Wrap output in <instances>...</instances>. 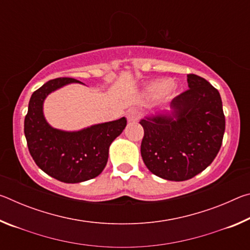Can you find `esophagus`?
I'll list each match as a JSON object with an SVG mask.
<instances>
[{
    "mask_svg": "<svg viewBox=\"0 0 250 250\" xmlns=\"http://www.w3.org/2000/svg\"><path fill=\"white\" fill-rule=\"evenodd\" d=\"M139 116H140V112H139L138 110L135 109V108L129 109L128 111H126V117H128V120H129V121H135V120H138Z\"/></svg>",
    "mask_w": 250,
    "mask_h": 250,
    "instance_id": "1",
    "label": "esophagus"
}]
</instances>
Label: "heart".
Instances as JSON below:
<instances>
[{
    "label": "heart",
    "mask_w": 250,
    "mask_h": 250,
    "mask_svg": "<svg viewBox=\"0 0 250 250\" xmlns=\"http://www.w3.org/2000/svg\"><path fill=\"white\" fill-rule=\"evenodd\" d=\"M173 88L174 87H173L170 79H159L156 80V82L152 83L149 86V88H147V90H149L151 95L160 96L164 94V92L167 94V92L172 91Z\"/></svg>",
    "instance_id": "1"
}]
</instances>
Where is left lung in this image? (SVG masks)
Wrapping results in <instances>:
<instances>
[{"label":"left lung","mask_w":250,"mask_h":250,"mask_svg":"<svg viewBox=\"0 0 250 250\" xmlns=\"http://www.w3.org/2000/svg\"><path fill=\"white\" fill-rule=\"evenodd\" d=\"M188 90L171 101L170 111L141 119V156L149 171L167 181H186L213 162L225 132L218 90L200 76L188 75Z\"/></svg>","instance_id":"8db88e82"}]
</instances>
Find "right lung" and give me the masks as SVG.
I'll return each instance as SVG.
<instances>
[{"instance_id":"add662e5","label":"right lung","mask_w":250,"mask_h":250,"mask_svg":"<svg viewBox=\"0 0 250 250\" xmlns=\"http://www.w3.org/2000/svg\"><path fill=\"white\" fill-rule=\"evenodd\" d=\"M79 83L74 78H56L44 83L33 92L24 121L29 153L37 167L64 183H80L98 176L107 164L110 145L126 125L122 117L78 131L53 128L43 111L46 97L66 84Z\"/></svg>"}]
</instances>
